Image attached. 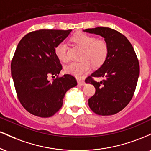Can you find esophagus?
I'll return each instance as SVG.
<instances>
[{
	"instance_id": "1",
	"label": "esophagus",
	"mask_w": 151,
	"mask_h": 151,
	"mask_svg": "<svg viewBox=\"0 0 151 151\" xmlns=\"http://www.w3.org/2000/svg\"><path fill=\"white\" fill-rule=\"evenodd\" d=\"M77 83L78 84H79V85H84L85 84V81H84V80H82V79H77Z\"/></svg>"
}]
</instances>
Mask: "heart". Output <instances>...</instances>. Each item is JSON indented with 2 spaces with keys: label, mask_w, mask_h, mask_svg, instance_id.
I'll use <instances>...</instances> for the list:
<instances>
[{
  "label": "heart",
  "mask_w": 151,
  "mask_h": 151,
  "mask_svg": "<svg viewBox=\"0 0 151 151\" xmlns=\"http://www.w3.org/2000/svg\"><path fill=\"white\" fill-rule=\"evenodd\" d=\"M72 40L84 49L81 56V59L83 60L72 62L66 65L65 71L67 73L80 77L85 72H89L91 64L93 67H99L106 60L109 54V45L104 40H97L94 36L84 32L75 35ZM55 53L60 61H68V47L65 40L61 41L55 46Z\"/></svg>",
  "instance_id": "1"
}]
</instances>
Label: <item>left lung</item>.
Wrapping results in <instances>:
<instances>
[{"label": "left lung", "instance_id": "obj_1", "mask_svg": "<svg viewBox=\"0 0 151 151\" xmlns=\"http://www.w3.org/2000/svg\"><path fill=\"white\" fill-rule=\"evenodd\" d=\"M84 31L99 35L109 45L106 60L85 80L96 89L89 99V106L98 115H114L129 104L136 90L140 73L136 54L129 40L116 30L98 27ZM94 77L104 79L98 83Z\"/></svg>", "mask_w": 151, "mask_h": 151}]
</instances>
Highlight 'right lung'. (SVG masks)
<instances>
[{
	"label": "right lung",
	"instance_id": "right-lung-1",
	"mask_svg": "<svg viewBox=\"0 0 151 151\" xmlns=\"http://www.w3.org/2000/svg\"><path fill=\"white\" fill-rule=\"evenodd\" d=\"M71 30H39L25 35L18 43L11 62V75L18 99L29 113L48 118L61 109L65 93L77 86L71 74L58 77L62 66L55 46ZM57 76L52 83L48 77Z\"/></svg>",
	"mask_w": 151,
	"mask_h": 151
}]
</instances>
